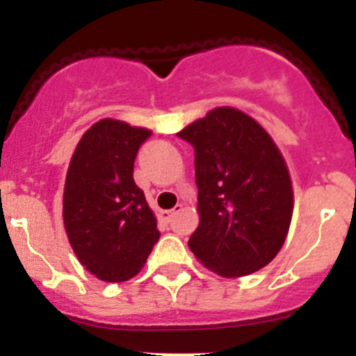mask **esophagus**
Returning a JSON list of instances; mask_svg holds the SVG:
<instances>
[{"label":"esophagus","mask_w":356,"mask_h":356,"mask_svg":"<svg viewBox=\"0 0 356 356\" xmlns=\"http://www.w3.org/2000/svg\"><path fill=\"white\" fill-rule=\"evenodd\" d=\"M181 210H184V205H176L172 210H168V212H162V217H163V219H165V221L169 222L172 219V217H175L176 213H180Z\"/></svg>","instance_id":"obj_1"}]
</instances>
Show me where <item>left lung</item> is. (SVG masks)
Masks as SVG:
<instances>
[{"instance_id":"obj_1","label":"left lung","mask_w":356,"mask_h":356,"mask_svg":"<svg viewBox=\"0 0 356 356\" xmlns=\"http://www.w3.org/2000/svg\"><path fill=\"white\" fill-rule=\"evenodd\" d=\"M178 137L196 156L194 257L225 278L266 267L284 246L294 209L289 168L271 135L241 110L217 106Z\"/></svg>"}]
</instances>
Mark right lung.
<instances>
[{
    "instance_id": "1",
    "label": "right lung",
    "mask_w": 356,
    "mask_h": 356,
    "mask_svg": "<svg viewBox=\"0 0 356 356\" xmlns=\"http://www.w3.org/2000/svg\"><path fill=\"white\" fill-rule=\"evenodd\" d=\"M151 130L102 119L81 135L64 185V228L81 266L119 284L139 275L159 241L156 217L134 181V162Z\"/></svg>"
}]
</instances>
